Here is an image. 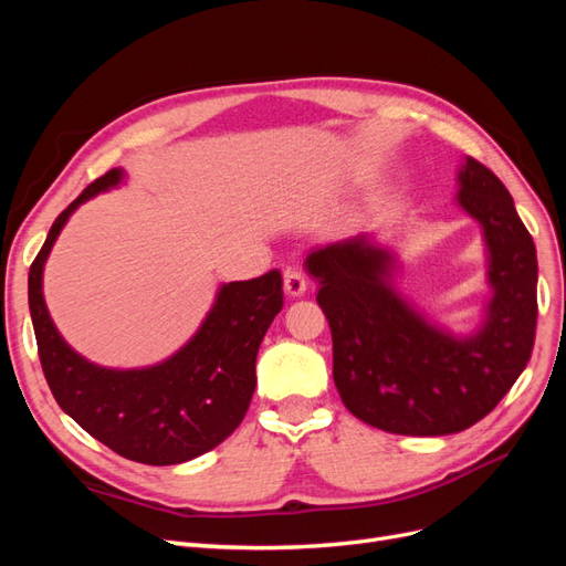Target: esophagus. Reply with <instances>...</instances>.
Masks as SVG:
<instances>
[{
  "label": "esophagus",
  "mask_w": 566,
  "mask_h": 566,
  "mask_svg": "<svg viewBox=\"0 0 566 566\" xmlns=\"http://www.w3.org/2000/svg\"><path fill=\"white\" fill-rule=\"evenodd\" d=\"M283 287L290 297H300L306 293V279L300 269H287L283 276Z\"/></svg>",
  "instance_id": "esophagus-1"
}]
</instances>
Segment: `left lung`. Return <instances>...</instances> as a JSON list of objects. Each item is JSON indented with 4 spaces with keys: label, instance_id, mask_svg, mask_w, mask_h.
I'll return each instance as SVG.
<instances>
[{
    "label": "left lung",
    "instance_id": "1",
    "mask_svg": "<svg viewBox=\"0 0 566 566\" xmlns=\"http://www.w3.org/2000/svg\"><path fill=\"white\" fill-rule=\"evenodd\" d=\"M460 205L484 227L493 300L482 331L455 339L389 287V254L364 238L306 256L331 323L333 378L349 413L410 437L462 432L489 416L526 368L536 339L538 262L503 181L479 160L460 169Z\"/></svg>",
    "mask_w": 566,
    "mask_h": 566
}]
</instances>
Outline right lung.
<instances>
[{
	"label": "right lung",
	"mask_w": 566,
	"mask_h": 566,
	"mask_svg": "<svg viewBox=\"0 0 566 566\" xmlns=\"http://www.w3.org/2000/svg\"><path fill=\"white\" fill-rule=\"evenodd\" d=\"M119 177V169H111L92 181L51 224L28 273L30 316L44 378L65 413L117 455L177 465L208 453L243 422L256 382V352L283 310V279L273 269L221 287L198 335L160 366L108 370L84 361L49 318L42 269L77 205L113 188Z\"/></svg>",
	"instance_id": "add662e5"
}]
</instances>
